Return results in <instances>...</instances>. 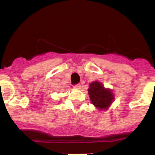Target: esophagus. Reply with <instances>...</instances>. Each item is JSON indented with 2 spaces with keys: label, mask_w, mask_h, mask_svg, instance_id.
<instances>
[{
  "label": "esophagus",
  "mask_w": 155,
  "mask_h": 155,
  "mask_svg": "<svg viewBox=\"0 0 155 155\" xmlns=\"http://www.w3.org/2000/svg\"><path fill=\"white\" fill-rule=\"evenodd\" d=\"M80 87H81L80 84H76V85L74 86V88H75V89H79V88H80Z\"/></svg>",
  "instance_id": "34e87169"
}]
</instances>
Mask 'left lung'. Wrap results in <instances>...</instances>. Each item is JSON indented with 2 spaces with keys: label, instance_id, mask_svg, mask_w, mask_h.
<instances>
[{
  "label": "left lung",
  "instance_id": "obj_1",
  "mask_svg": "<svg viewBox=\"0 0 155 155\" xmlns=\"http://www.w3.org/2000/svg\"><path fill=\"white\" fill-rule=\"evenodd\" d=\"M87 91L92 104L101 110H107L114 101V95L111 90L105 88L99 81L91 83Z\"/></svg>",
  "mask_w": 155,
  "mask_h": 155
}]
</instances>
